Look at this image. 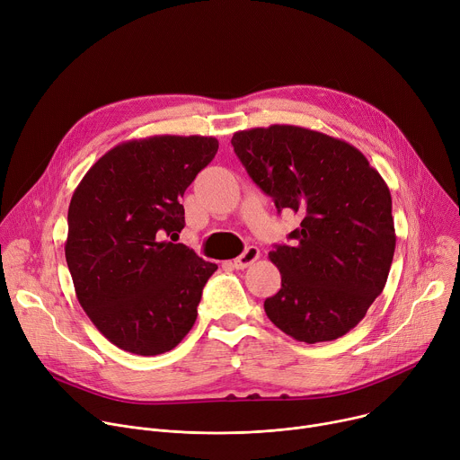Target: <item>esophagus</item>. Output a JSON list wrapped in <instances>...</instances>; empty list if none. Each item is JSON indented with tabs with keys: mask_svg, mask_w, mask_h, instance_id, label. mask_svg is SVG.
I'll return each instance as SVG.
<instances>
[{
	"mask_svg": "<svg viewBox=\"0 0 460 460\" xmlns=\"http://www.w3.org/2000/svg\"><path fill=\"white\" fill-rule=\"evenodd\" d=\"M259 257H261L259 249H257L255 245H249L238 259H234L233 266H234L236 270H243V268H247V266H252Z\"/></svg>",
	"mask_w": 460,
	"mask_h": 460,
	"instance_id": "34e87169",
	"label": "esophagus"
}]
</instances>
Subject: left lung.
I'll return each instance as SVG.
<instances>
[{
    "label": "left lung",
    "instance_id": "left-lung-1",
    "mask_svg": "<svg viewBox=\"0 0 460 460\" xmlns=\"http://www.w3.org/2000/svg\"><path fill=\"white\" fill-rule=\"evenodd\" d=\"M231 145L277 211L301 217L291 243L270 252L282 280L264 301L266 315L310 345L345 336L384 291L393 264L387 183L356 146L291 124L236 132Z\"/></svg>",
    "mask_w": 460,
    "mask_h": 460
}]
</instances>
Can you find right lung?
<instances>
[{
  "label": "right lung",
  "mask_w": 460,
  "mask_h": 460,
  "mask_svg": "<svg viewBox=\"0 0 460 460\" xmlns=\"http://www.w3.org/2000/svg\"><path fill=\"white\" fill-rule=\"evenodd\" d=\"M217 152L218 141L201 136L127 141L106 152L73 192L66 261L75 294L122 350L169 352L196 321L201 289L218 266L174 238L185 227L180 199Z\"/></svg>",
  "instance_id": "1"
}]
</instances>
